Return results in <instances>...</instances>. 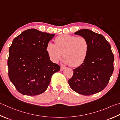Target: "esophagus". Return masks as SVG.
I'll return each mask as SVG.
<instances>
[{
	"instance_id": "obj_1",
	"label": "esophagus",
	"mask_w": 120,
	"mask_h": 120,
	"mask_svg": "<svg viewBox=\"0 0 120 120\" xmlns=\"http://www.w3.org/2000/svg\"><path fill=\"white\" fill-rule=\"evenodd\" d=\"M65 69V67H63V66H61V68H60V71H63V70H64Z\"/></svg>"
}]
</instances>
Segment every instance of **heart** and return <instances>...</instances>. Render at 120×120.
<instances>
[{
  "mask_svg": "<svg viewBox=\"0 0 120 120\" xmlns=\"http://www.w3.org/2000/svg\"><path fill=\"white\" fill-rule=\"evenodd\" d=\"M47 51L52 62L56 63L64 57L63 63L73 68L83 64L88 55L89 44L85 37L68 34L61 35L55 39V44L49 43Z\"/></svg>",
  "mask_w": 120,
  "mask_h": 120,
  "instance_id": "heart-1",
  "label": "heart"
}]
</instances>
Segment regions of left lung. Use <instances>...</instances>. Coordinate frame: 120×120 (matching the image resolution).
Instances as JSON below:
<instances>
[{"label":"left lung","mask_w":120,"mask_h":120,"mask_svg":"<svg viewBox=\"0 0 120 120\" xmlns=\"http://www.w3.org/2000/svg\"><path fill=\"white\" fill-rule=\"evenodd\" d=\"M74 34L85 37L89 50L85 60L73 70L68 83L79 94H95L104 90L113 73L114 58L111 46L103 35L90 30L82 29Z\"/></svg>","instance_id":"left-lung-1"}]
</instances>
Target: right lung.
Masks as SVG:
<instances>
[{"mask_svg":"<svg viewBox=\"0 0 120 120\" xmlns=\"http://www.w3.org/2000/svg\"><path fill=\"white\" fill-rule=\"evenodd\" d=\"M55 34L31 29L13 39L9 49L8 75L10 81L23 95L43 93L51 76L60 66L51 61L47 46Z\"/></svg>","mask_w":120,"mask_h":120,"instance_id":"obj_1","label":"right lung"}]
</instances>
